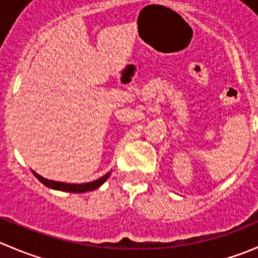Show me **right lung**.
I'll use <instances>...</instances> for the list:
<instances>
[{
  "label": "right lung",
  "instance_id": "right-lung-1",
  "mask_svg": "<svg viewBox=\"0 0 258 258\" xmlns=\"http://www.w3.org/2000/svg\"><path fill=\"white\" fill-rule=\"evenodd\" d=\"M32 173L35 175V177L38 179V181L42 182L45 186L49 187V188L58 189V191H66V192H72V194H82V192L87 191H93V189L98 188L101 184L105 183V181L110 177L111 172L106 173L105 176H102L101 178L96 179V181L87 182V183H64V182H57L52 181V179H47L42 176H40L38 173H36L35 171H32Z\"/></svg>",
  "mask_w": 258,
  "mask_h": 258
}]
</instances>
